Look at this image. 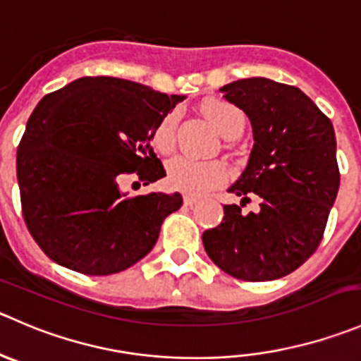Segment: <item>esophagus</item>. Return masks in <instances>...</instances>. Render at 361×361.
<instances>
[{"instance_id":"34e87169","label":"esophagus","mask_w":361,"mask_h":361,"mask_svg":"<svg viewBox=\"0 0 361 361\" xmlns=\"http://www.w3.org/2000/svg\"><path fill=\"white\" fill-rule=\"evenodd\" d=\"M183 202H185V206H194V204H197V199L195 197H190V195H185L183 197Z\"/></svg>"}]
</instances>
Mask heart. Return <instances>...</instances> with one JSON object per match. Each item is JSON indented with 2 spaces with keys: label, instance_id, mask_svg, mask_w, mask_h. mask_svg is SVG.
<instances>
[{
  "label": "heart",
  "instance_id": "b5f03b06",
  "mask_svg": "<svg viewBox=\"0 0 361 361\" xmlns=\"http://www.w3.org/2000/svg\"><path fill=\"white\" fill-rule=\"evenodd\" d=\"M208 120L226 139H238L245 130V114L236 106L224 100H209L202 106ZM178 111L167 113L153 130V146L160 153H169L176 145ZM167 180L171 187L188 195H202L226 183L227 167L219 160H195L176 155L167 162Z\"/></svg>",
  "mask_w": 361,
  "mask_h": 361
}]
</instances>
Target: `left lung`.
<instances>
[{
  "label": "left lung",
  "instance_id": "left-lung-1",
  "mask_svg": "<svg viewBox=\"0 0 361 361\" xmlns=\"http://www.w3.org/2000/svg\"><path fill=\"white\" fill-rule=\"evenodd\" d=\"M248 116L254 134L248 164L229 192L255 197L257 212L224 206V219L202 233L213 262L240 281H275L319 247L341 183L331 121L296 86L266 77L220 87Z\"/></svg>",
  "mask_w": 361,
  "mask_h": 361
}]
</instances>
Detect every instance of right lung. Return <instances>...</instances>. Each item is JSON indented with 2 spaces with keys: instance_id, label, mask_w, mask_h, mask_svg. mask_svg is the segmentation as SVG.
I'll return each mask as SVG.
<instances>
[{
  "instance_id": "1",
  "label": "right lung",
  "mask_w": 361,
  "mask_h": 361,
  "mask_svg": "<svg viewBox=\"0 0 361 361\" xmlns=\"http://www.w3.org/2000/svg\"><path fill=\"white\" fill-rule=\"evenodd\" d=\"M185 97L118 77H80L45 95L17 149L27 231L47 257L84 275H111L141 261L183 199L130 197L125 176H166L152 148L159 121Z\"/></svg>"
}]
</instances>
